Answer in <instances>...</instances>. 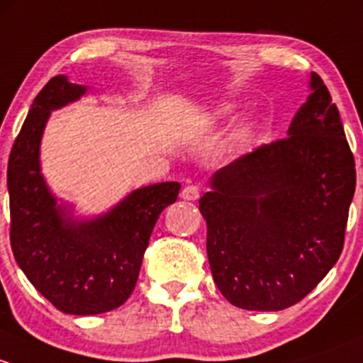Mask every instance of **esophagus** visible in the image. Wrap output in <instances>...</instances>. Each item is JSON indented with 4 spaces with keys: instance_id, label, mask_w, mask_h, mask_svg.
<instances>
[{
    "instance_id": "1",
    "label": "esophagus",
    "mask_w": 363,
    "mask_h": 363,
    "mask_svg": "<svg viewBox=\"0 0 363 363\" xmlns=\"http://www.w3.org/2000/svg\"><path fill=\"white\" fill-rule=\"evenodd\" d=\"M182 199L185 201H197L199 199V189L194 185H186L185 189L182 190Z\"/></svg>"
}]
</instances>
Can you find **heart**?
<instances>
[{"label": "heart", "mask_w": 363, "mask_h": 363, "mask_svg": "<svg viewBox=\"0 0 363 363\" xmlns=\"http://www.w3.org/2000/svg\"><path fill=\"white\" fill-rule=\"evenodd\" d=\"M229 111H230V108L225 106V108H222V110L218 111V115H227V113H229ZM245 134H246V133H245Z\"/></svg>", "instance_id": "obj_1"}]
</instances>
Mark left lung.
I'll list each match as a JSON object with an SVG mask.
<instances>
[{
    "label": "left lung",
    "mask_w": 363,
    "mask_h": 363,
    "mask_svg": "<svg viewBox=\"0 0 363 363\" xmlns=\"http://www.w3.org/2000/svg\"><path fill=\"white\" fill-rule=\"evenodd\" d=\"M289 136L209 178L199 199L213 279L230 304L281 311L337 262L357 185L339 110L316 73Z\"/></svg>",
    "instance_id": "obj_1"
}]
</instances>
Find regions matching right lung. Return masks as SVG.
Instances as JSON below:
<instances>
[{
    "label": "right lung",
    "mask_w": 363,
    "mask_h": 363,
    "mask_svg": "<svg viewBox=\"0 0 363 363\" xmlns=\"http://www.w3.org/2000/svg\"><path fill=\"white\" fill-rule=\"evenodd\" d=\"M65 74L50 78L31 104L9 159L10 242L18 267L36 290L68 315L118 308L136 286L157 218L178 199L180 183L133 190L103 215L77 218L52 194L40 166V145L54 110L85 96Z\"/></svg>",
    "instance_id": "obj_1"
}]
</instances>
